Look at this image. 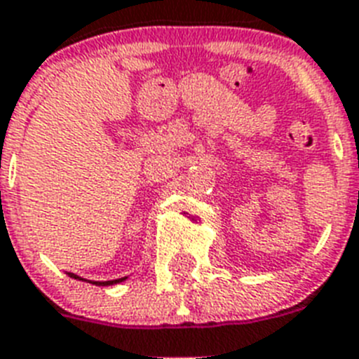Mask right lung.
<instances>
[{"label": "right lung", "instance_id": "obj_1", "mask_svg": "<svg viewBox=\"0 0 359 359\" xmlns=\"http://www.w3.org/2000/svg\"><path fill=\"white\" fill-rule=\"evenodd\" d=\"M69 276H72V278H79V280H83L81 276L74 275V273H69ZM121 280H125V278H118V280H107V282H90V284H95V285H110V284H118V282H121Z\"/></svg>", "mask_w": 359, "mask_h": 359}]
</instances>
